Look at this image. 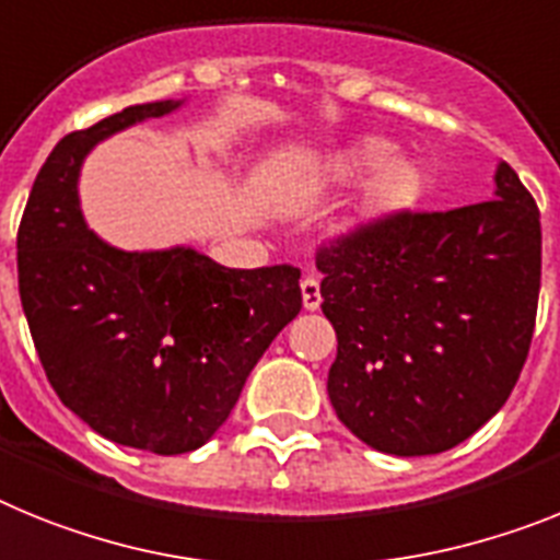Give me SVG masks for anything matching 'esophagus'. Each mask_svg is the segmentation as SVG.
<instances>
[{
	"label": "esophagus",
	"instance_id": "34e87169",
	"mask_svg": "<svg viewBox=\"0 0 560 560\" xmlns=\"http://www.w3.org/2000/svg\"><path fill=\"white\" fill-rule=\"evenodd\" d=\"M301 299H304V310L320 307V281L315 276L301 279Z\"/></svg>",
	"mask_w": 560,
	"mask_h": 560
}]
</instances>
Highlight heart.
<instances>
[{
    "label": "heart",
    "instance_id": "heart-1",
    "mask_svg": "<svg viewBox=\"0 0 560 560\" xmlns=\"http://www.w3.org/2000/svg\"><path fill=\"white\" fill-rule=\"evenodd\" d=\"M327 177L335 183H354L369 177L358 217L361 222H383L406 211L420 199L425 177L415 160L397 158V145L386 138H361L332 154Z\"/></svg>",
    "mask_w": 560,
    "mask_h": 560
}]
</instances>
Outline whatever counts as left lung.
<instances>
[{
  "label": "left lung",
  "mask_w": 560,
  "mask_h": 560,
  "mask_svg": "<svg viewBox=\"0 0 560 560\" xmlns=\"http://www.w3.org/2000/svg\"><path fill=\"white\" fill-rule=\"evenodd\" d=\"M315 265L338 338L327 392L358 440L440 454L508 402L541 290V213L508 163L488 202L361 222Z\"/></svg>",
  "instance_id": "left-lung-1"
}]
</instances>
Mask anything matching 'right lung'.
Wrapping results in <instances>:
<instances>
[{
  "mask_svg": "<svg viewBox=\"0 0 560 560\" xmlns=\"http://www.w3.org/2000/svg\"><path fill=\"white\" fill-rule=\"evenodd\" d=\"M177 106H126L65 135L16 236L22 310L56 395L106 440L160 456L211 440L301 310L293 265L233 270L191 247L124 253L86 231L75 188L86 152Z\"/></svg>",
  "mask_w": 560,
  "mask_h": 560,
  "instance_id": "add662e5",
  "label": "right lung"
}]
</instances>
